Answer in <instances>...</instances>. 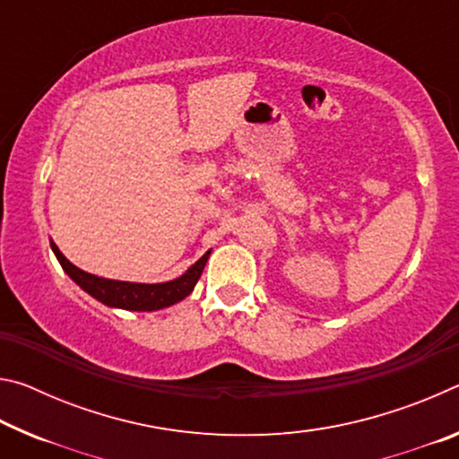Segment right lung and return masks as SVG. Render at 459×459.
<instances>
[{
  "label": "right lung",
  "mask_w": 459,
  "mask_h": 459,
  "mask_svg": "<svg viewBox=\"0 0 459 459\" xmlns=\"http://www.w3.org/2000/svg\"><path fill=\"white\" fill-rule=\"evenodd\" d=\"M50 247L54 255H56L62 269H65V273L71 277L82 291H87L97 301L108 307L129 309V312H155V309L169 307L178 304V301H182L184 298H188L194 285L198 283L202 271H204L208 257H211V251H206L192 267H188L184 275L172 279V281L131 283L87 273V271L73 265V263L60 253V248L54 240H50Z\"/></svg>",
  "instance_id": "1"
}]
</instances>
